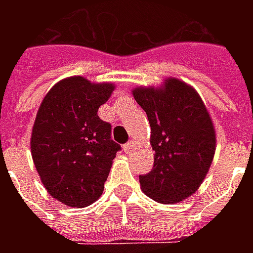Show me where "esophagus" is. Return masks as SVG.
<instances>
[{
  "mask_svg": "<svg viewBox=\"0 0 253 253\" xmlns=\"http://www.w3.org/2000/svg\"><path fill=\"white\" fill-rule=\"evenodd\" d=\"M132 149H134V142L132 141H130V142H127L125 146H123V150L126 152V153H131Z\"/></svg>",
  "mask_w": 253,
  "mask_h": 253,
  "instance_id": "obj_1",
  "label": "esophagus"
}]
</instances>
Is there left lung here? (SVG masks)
Segmentation results:
<instances>
[{
    "instance_id": "obj_1",
    "label": "left lung",
    "mask_w": 253,
    "mask_h": 253,
    "mask_svg": "<svg viewBox=\"0 0 253 253\" xmlns=\"http://www.w3.org/2000/svg\"><path fill=\"white\" fill-rule=\"evenodd\" d=\"M134 99L150 123L154 164L139 175L143 192L160 203H177L192 195L211 165L215 131L194 88L176 78L163 88H137Z\"/></svg>"
}]
</instances>
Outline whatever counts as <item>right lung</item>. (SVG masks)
Masks as SVG:
<instances>
[{
    "instance_id": "right-lung-1",
    "label": "right lung",
    "mask_w": 253,
    "mask_h": 253,
    "mask_svg": "<svg viewBox=\"0 0 253 253\" xmlns=\"http://www.w3.org/2000/svg\"><path fill=\"white\" fill-rule=\"evenodd\" d=\"M112 84L69 77L55 84L36 115L31 152L48 194L66 206L86 207L99 199L121 145L97 110L110 99Z\"/></svg>"
}]
</instances>
